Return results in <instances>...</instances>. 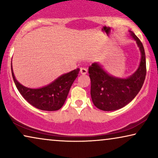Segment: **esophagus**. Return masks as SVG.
Here are the masks:
<instances>
[{
    "label": "esophagus",
    "mask_w": 158,
    "mask_h": 158,
    "mask_svg": "<svg viewBox=\"0 0 158 158\" xmlns=\"http://www.w3.org/2000/svg\"><path fill=\"white\" fill-rule=\"evenodd\" d=\"M80 72H81V73L82 75H85L86 73H87V69L81 68V70H80Z\"/></svg>",
    "instance_id": "esophagus-1"
}]
</instances>
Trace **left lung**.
I'll return each mask as SVG.
<instances>
[{"instance_id": "left-lung-1", "label": "left lung", "mask_w": 158, "mask_h": 158, "mask_svg": "<svg viewBox=\"0 0 158 158\" xmlns=\"http://www.w3.org/2000/svg\"><path fill=\"white\" fill-rule=\"evenodd\" d=\"M137 42L141 52V60L136 72L127 78L109 75L98 62L88 68L90 78V96L94 104L103 111H115L130 103L143 85L146 76V59L141 41L131 31H129Z\"/></svg>"}]
</instances>
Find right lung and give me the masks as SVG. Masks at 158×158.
Wrapping results in <instances>:
<instances>
[{
    "instance_id": "right-lung-1",
    "label": "right lung",
    "mask_w": 158,
    "mask_h": 158,
    "mask_svg": "<svg viewBox=\"0 0 158 158\" xmlns=\"http://www.w3.org/2000/svg\"><path fill=\"white\" fill-rule=\"evenodd\" d=\"M79 68L60 76L52 83L40 88H29L19 83L11 73L17 89L30 104L43 111H57L65 102L71 85L77 77Z\"/></svg>"
}]
</instances>
